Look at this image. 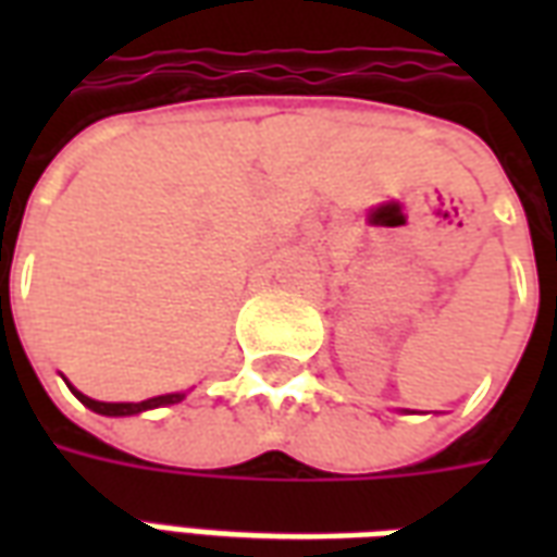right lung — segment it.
<instances>
[{
  "instance_id": "1",
  "label": "right lung",
  "mask_w": 557,
  "mask_h": 557,
  "mask_svg": "<svg viewBox=\"0 0 557 557\" xmlns=\"http://www.w3.org/2000/svg\"><path fill=\"white\" fill-rule=\"evenodd\" d=\"M74 391V387H71ZM77 399L86 406V409L98 411V414H110V418H122V414H139V411L146 409H160V406H172V403H178L184 399V394H163V397H151V399H143V403H98V399L86 397V394H79L74 391Z\"/></svg>"
}]
</instances>
